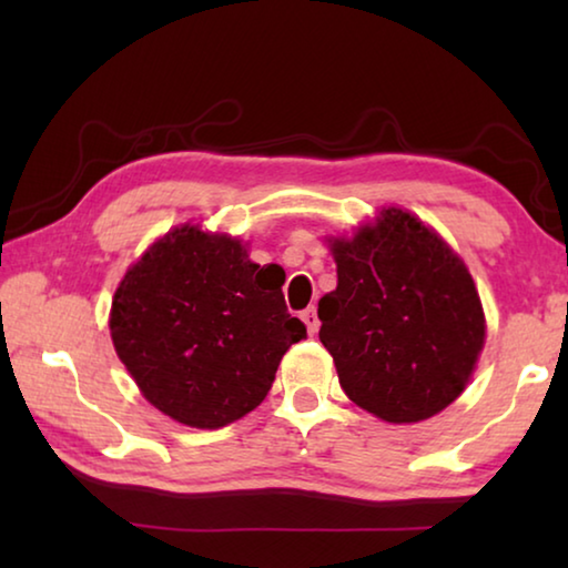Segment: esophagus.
<instances>
[{
	"label": "esophagus",
	"instance_id": "34e87169",
	"mask_svg": "<svg viewBox=\"0 0 568 568\" xmlns=\"http://www.w3.org/2000/svg\"><path fill=\"white\" fill-rule=\"evenodd\" d=\"M301 318H303V323L307 325V333H311V335L318 333L321 321H318V313H315V307H307V311H303Z\"/></svg>",
	"mask_w": 568,
	"mask_h": 568
}]
</instances>
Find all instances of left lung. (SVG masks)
Returning <instances> with one entry per match:
<instances>
[{
	"label": "left lung",
	"instance_id": "obj_1",
	"mask_svg": "<svg viewBox=\"0 0 568 568\" xmlns=\"http://www.w3.org/2000/svg\"><path fill=\"white\" fill-rule=\"evenodd\" d=\"M328 243L338 287L321 297L318 335L345 396L388 423L436 416L464 393L486 338L468 267L398 207Z\"/></svg>",
	"mask_w": 568,
	"mask_h": 568
}]
</instances>
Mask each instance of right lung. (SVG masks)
Segmentation results:
<instances>
[{
	"label": "right lung",
	"instance_id": "right-lung-1",
	"mask_svg": "<svg viewBox=\"0 0 568 568\" xmlns=\"http://www.w3.org/2000/svg\"><path fill=\"white\" fill-rule=\"evenodd\" d=\"M283 283V267L253 263L237 237L180 225L124 273L114 351L158 410L223 428L261 406L285 351L305 338Z\"/></svg>",
	"mask_w": 568,
	"mask_h": 568
}]
</instances>
